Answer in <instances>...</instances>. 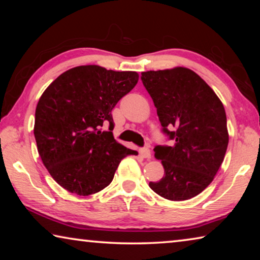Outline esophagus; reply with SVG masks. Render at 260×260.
I'll list each match as a JSON object with an SVG mask.
<instances>
[{"label":"esophagus","instance_id":"34e87169","mask_svg":"<svg viewBox=\"0 0 260 260\" xmlns=\"http://www.w3.org/2000/svg\"><path fill=\"white\" fill-rule=\"evenodd\" d=\"M140 153H141V156H142L143 158H147V159H150L151 158V152H150V150H149V148L141 149Z\"/></svg>","mask_w":260,"mask_h":260}]
</instances>
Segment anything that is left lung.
<instances>
[{
    "label": "left lung",
    "instance_id": "left-lung-1",
    "mask_svg": "<svg viewBox=\"0 0 260 260\" xmlns=\"http://www.w3.org/2000/svg\"><path fill=\"white\" fill-rule=\"evenodd\" d=\"M141 76L162 131L174 140L172 147L155 148L164 177L149 187L169 201L190 200L212 182L225 158L230 140L225 108L190 69L177 67Z\"/></svg>",
    "mask_w": 260,
    "mask_h": 260
}]
</instances>
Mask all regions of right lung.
<instances>
[{
	"label": "right lung",
	"mask_w": 260,
	"mask_h": 260,
	"mask_svg": "<svg viewBox=\"0 0 260 260\" xmlns=\"http://www.w3.org/2000/svg\"><path fill=\"white\" fill-rule=\"evenodd\" d=\"M138 81L134 71L81 65L61 73L43 91L34 136L43 165L65 190L79 196L101 191L122 158L138 153L118 143L111 132L112 109Z\"/></svg>",
	"instance_id": "right-lung-1"
}]
</instances>
